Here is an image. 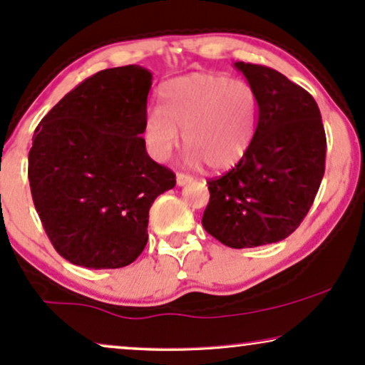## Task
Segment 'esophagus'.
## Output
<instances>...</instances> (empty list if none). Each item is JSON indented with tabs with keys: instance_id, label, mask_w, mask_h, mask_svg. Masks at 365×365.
<instances>
[{
	"instance_id": "34e87169",
	"label": "esophagus",
	"mask_w": 365,
	"mask_h": 365,
	"mask_svg": "<svg viewBox=\"0 0 365 365\" xmlns=\"http://www.w3.org/2000/svg\"><path fill=\"white\" fill-rule=\"evenodd\" d=\"M191 181H192V178L189 176V174H184V173H178L176 174L178 186H186V184H189Z\"/></svg>"
}]
</instances>
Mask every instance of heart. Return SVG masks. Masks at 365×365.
I'll list each match as a JSON object with an SVG mask.
<instances>
[{
    "label": "heart",
    "instance_id": "1",
    "mask_svg": "<svg viewBox=\"0 0 365 365\" xmlns=\"http://www.w3.org/2000/svg\"><path fill=\"white\" fill-rule=\"evenodd\" d=\"M161 108L148 113L144 143L158 161L171 156L182 131L186 161H202L212 171L236 166L251 148L257 129L259 98L242 79L191 73L161 86Z\"/></svg>",
    "mask_w": 365,
    "mask_h": 365
}]
</instances>
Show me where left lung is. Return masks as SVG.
Listing matches in <instances>:
<instances>
[{
    "instance_id": "obj_1",
    "label": "left lung",
    "mask_w": 365,
    "mask_h": 365,
    "mask_svg": "<svg viewBox=\"0 0 365 365\" xmlns=\"http://www.w3.org/2000/svg\"><path fill=\"white\" fill-rule=\"evenodd\" d=\"M259 98L251 148L231 171L209 179L202 226L224 246L257 247L296 231L326 169V133L317 103L261 64L234 63Z\"/></svg>"
}]
</instances>
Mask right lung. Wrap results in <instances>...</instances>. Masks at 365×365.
Returning <instances> with one entry per match:
<instances>
[{
  "mask_svg": "<svg viewBox=\"0 0 365 365\" xmlns=\"http://www.w3.org/2000/svg\"><path fill=\"white\" fill-rule=\"evenodd\" d=\"M153 74L138 64L103 69L38 124L28 178L54 249L89 269L134 262L148 242L154 199L176 186L141 138Z\"/></svg>",
  "mask_w": 365,
  "mask_h": 365,
  "instance_id": "1",
  "label": "right lung"
}]
</instances>
